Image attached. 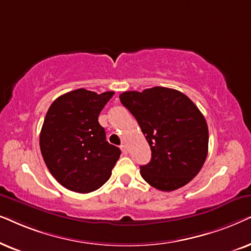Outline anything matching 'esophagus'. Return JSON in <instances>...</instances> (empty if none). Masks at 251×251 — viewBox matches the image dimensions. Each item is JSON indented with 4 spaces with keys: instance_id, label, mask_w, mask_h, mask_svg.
<instances>
[{
    "instance_id": "34e87169",
    "label": "esophagus",
    "mask_w": 251,
    "mask_h": 251,
    "mask_svg": "<svg viewBox=\"0 0 251 251\" xmlns=\"http://www.w3.org/2000/svg\"><path fill=\"white\" fill-rule=\"evenodd\" d=\"M120 149H122L124 155H127V153H128V149H127V146H126V145L120 146Z\"/></svg>"
}]
</instances>
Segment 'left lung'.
Masks as SVG:
<instances>
[{"label":"left lung","mask_w":251,"mask_h":251,"mask_svg":"<svg viewBox=\"0 0 251 251\" xmlns=\"http://www.w3.org/2000/svg\"><path fill=\"white\" fill-rule=\"evenodd\" d=\"M119 99L135 117L151 149L150 162L140 166L150 186L172 192L198 176L208 155L209 131L192 100L166 87L125 92Z\"/></svg>","instance_id":"obj_1"}]
</instances>
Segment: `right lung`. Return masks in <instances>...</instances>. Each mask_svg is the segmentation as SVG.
<instances>
[{"mask_svg":"<svg viewBox=\"0 0 251 251\" xmlns=\"http://www.w3.org/2000/svg\"><path fill=\"white\" fill-rule=\"evenodd\" d=\"M115 93L79 88L59 96L47 112L40 149L47 168L63 187L91 193L104 185L120 156L106 141L99 115Z\"/></svg>","mask_w":251,"mask_h":251,"instance_id":"right-lung-1","label":"right lung"}]
</instances>
